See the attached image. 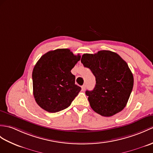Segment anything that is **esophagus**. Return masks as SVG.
<instances>
[{
    "label": "esophagus",
    "instance_id": "1",
    "mask_svg": "<svg viewBox=\"0 0 153 153\" xmlns=\"http://www.w3.org/2000/svg\"><path fill=\"white\" fill-rule=\"evenodd\" d=\"M85 88H86V85H83L82 87H81V90H82L83 91H85Z\"/></svg>",
    "mask_w": 153,
    "mask_h": 153
}]
</instances>
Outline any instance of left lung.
Masks as SVG:
<instances>
[{
    "label": "left lung",
    "instance_id": "left-lung-1",
    "mask_svg": "<svg viewBox=\"0 0 153 153\" xmlns=\"http://www.w3.org/2000/svg\"><path fill=\"white\" fill-rule=\"evenodd\" d=\"M81 62L96 77L94 89L85 92L91 108L104 117L121 111L134 85L133 74L127 63L117 53L107 50L83 54Z\"/></svg>",
    "mask_w": 153,
    "mask_h": 153
}]
</instances>
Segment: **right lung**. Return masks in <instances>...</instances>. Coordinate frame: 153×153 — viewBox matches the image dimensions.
I'll use <instances>...</instances> for the list:
<instances>
[{
	"label": "right lung",
	"mask_w": 153,
	"mask_h": 153,
	"mask_svg": "<svg viewBox=\"0 0 153 153\" xmlns=\"http://www.w3.org/2000/svg\"><path fill=\"white\" fill-rule=\"evenodd\" d=\"M80 58L68 49H57L38 60L32 76L34 97L40 108L56 113L69 107L81 89L71 73Z\"/></svg>",
	"instance_id": "add662e5"
}]
</instances>
